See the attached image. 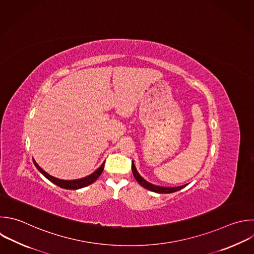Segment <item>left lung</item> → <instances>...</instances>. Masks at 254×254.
Wrapping results in <instances>:
<instances>
[{"label": "left lung", "mask_w": 254, "mask_h": 254, "mask_svg": "<svg viewBox=\"0 0 254 254\" xmlns=\"http://www.w3.org/2000/svg\"><path fill=\"white\" fill-rule=\"evenodd\" d=\"M132 172H133V175L136 179V181L145 189L149 190H152V191H155V192H158V193H171V192H175L177 190H182L183 188H185L187 185H184V186H180V187H162V186H157V185H153L149 182H147L144 178L141 177V175L138 173L135 165H134V162H132Z\"/></svg>", "instance_id": "8db88e82"}]
</instances>
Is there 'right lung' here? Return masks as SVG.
I'll use <instances>...</instances> for the list:
<instances>
[{
    "label": "right lung",
    "mask_w": 254,
    "mask_h": 254,
    "mask_svg": "<svg viewBox=\"0 0 254 254\" xmlns=\"http://www.w3.org/2000/svg\"><path fill=\"white\" fill-rule=\"evenodd\" d=\"M34 161V164L35 166L37 167V169L48 179L50 180L52 183H54L55 185L63 188V189H66V190H78V189H81V188H84V187H87L89 185H91L92 183H94L98 178L99 176L101 175V173L103 172V169H104V163L103 162L101 164V166L95 170L92 174L84 177V178H81V179H76V180H62V179H58L56 177H53L51 176L50 174H48L46 171H44L38 164L37 162L35 161V159H33Z\"/></svg>",
    "instance_id": "obj_1"
}]
</instances>
